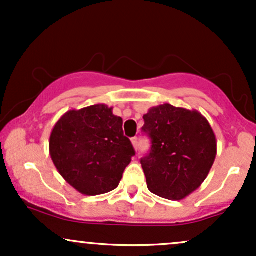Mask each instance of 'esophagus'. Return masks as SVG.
Instances as JSON below:
<instances>
[{"instance_id": "esophagus-1", "label": "esophagus", "mask_w": 256, "mask_h": 256, "mask_svg": "<svg viewBox=\"0 0 256 256\" xmlns=\"http://www.w3.org/2000/svg\"><path fill=\"white\" fill-rule=\"evenodd\" d=\"M131 142H132V146H134V148L137 149V146H138V138L137 137H132L131 138Z\"/></svg>"}]
</instances>
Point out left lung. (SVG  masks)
<instances>
[{
	"mask_svg": "<svg viewBox=\"0 0 256 256\" xmlns=\"http://www.w3.org/2000/svg\"><path fill=\"white\" fill-rule=\"evenodd\" d=\"M150 152L140 158L149 192L179 201L204 183L216 155V134L198 110L165 104L143 116Z\"/></svg>",
	"mask_w": 256,
	"mask_h": 256,
	"instance_id": "1",
	"label": "left lung"
}]
</instances>
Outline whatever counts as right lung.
Segmentation results:
<instances>
[{
	"mask_svg": "<svg viewBox=\"0 0 256 256\" xmlns=\"http://www.w3.org/2000/svg\"><path fill=\"white\" fill-rule=\"evenodd\" d=\"M113 108L95 104L70 110L55 124L49 152L64 180L88 196L118 186L134 152Z\"/></svg>",
	"mask_w": 256,
	"mask_h": 256,
	"instance_id": "add662e5",
	"label": "right lung"
}]
</instances>
